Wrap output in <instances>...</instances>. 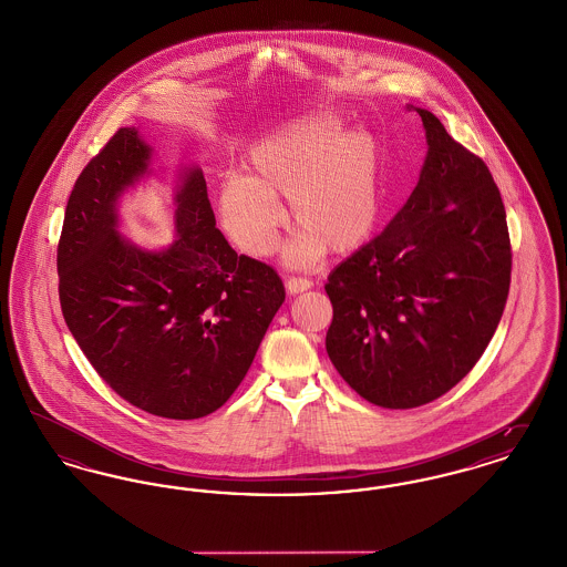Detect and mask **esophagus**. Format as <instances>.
I'll list each match as a JSON object with an SVG mask.
<instances>
[{
    "instance_id": "34e87169",
    "label": "esophagus",
    "mask_w": 567,
    "mask_h": 567,
    "mask_svg": "<svg viewBox=\"0 0 567 567\" xmlns=\"http://www.w3.org/2000/svg\"><path fill=\"white\" fill-rule=\"evenodd\" d=\"M285 285H287V291L293 293V296L312 289V280H308V278H303V276H289V278L285 280Z\"/></svg>"
}]
</instances>
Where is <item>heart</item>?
I'll return each mask as SVG.
<instances>
[{
  "mask_svg": "<svg viewBox=\"0 0 567 567\" xmlns=\"http://www.w3.org/2000/svg\"><path fill=\"white\" fill-rule=\"evenodd\" d=\"M250 176H229L218 195L220 220L250 257H268L287 225V259L317 264L327 248L347 255L370 240L380 216V155L363 130L347 132L333 112H317L266 137L250 153Z\"/></svg>",
  "mask_w": 567,
  "mask_h": 567,
  "instance_id": "b5f03b06",
  "label": "heart"
}]
</instances>
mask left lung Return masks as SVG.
<instances>
[{"label": "left lung", "mask_w": 567, "mask_h": 567, "mask_svg": "<svg viewBox=\"0 0 567 567\" xmlns=\"http://www.w3.org/2000/svg\"><path fill=\"white\" fill-rule=\"evenodd\" d=\"M419 183L402 210L329 274L324 347L370 404L405 410L451 391L483 357L502 319L513 250L485 162L430 110Z\"/></svg>", "instance_id": "8db88e82"}]
</instances>
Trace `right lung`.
I'll return each instance as SVG.
<instances>
[{"label":"right lung","instance_id":"right-lung-1","mask_svg":"<svg viewBox=\"0 0 567 567\" xmlns=\"http://www.w3.org/2000/svg\"><path fill=\"white\" fill-rule=\"evenodd\" d=\"M153 148L121 127L86 163L56 246L63 319L125 402L163 419H202L243 382L285 301L280 276L238 255L216 229L199 167L174 193L176 240L144 250L121 238L118 197Z\"/></svg>","mask_w":567,"mask_h":567}]
</instances>
